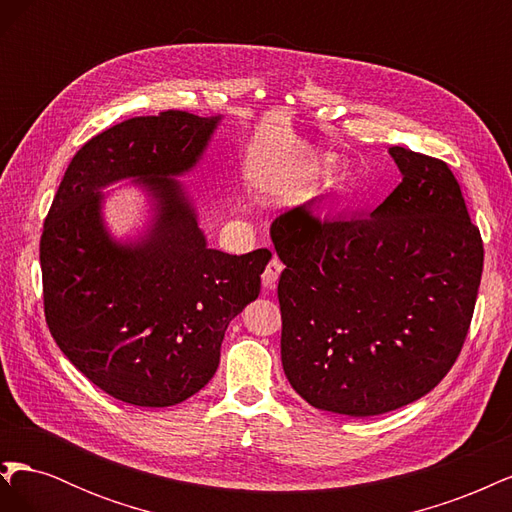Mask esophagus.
Here are the masks:
<instances>
[{
	"instance_id": "1",
	"label": "esophagus",
	"mask_w": 512,
	"mask_h": 512,
	"mask_svg": "<svg viewBox=\"0 0 512 512\" xmlns=\"http://www.w3.org/2000/svg\"><path fill=\"white\" fill-rule=\"evenodd\" d=\"M282 269H284L282 260L277 258V256H273V258L269 260V265H267L265 273H262V286H265V288H275L277 277H280Z\"/></svg>"
}]
</instances>
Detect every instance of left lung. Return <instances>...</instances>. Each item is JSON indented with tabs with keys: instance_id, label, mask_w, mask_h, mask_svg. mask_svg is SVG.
<instances>
[{
	"instance_id": "obj_1",
	"label": "left lung",
	"mask_w": 512,
	"mask_h": 512,
	"mask_svg": "<svg viewBox=\"0 0 512 512\" xmlns=\"http://www.w3.org/2000/svg\"><path fill=\"white\" fill-rule=\"evenodd\" d=\"M401 183L369 218L292 207L271 226L282 365L309 406L374 416L427 395L466 342L483 239L446 162L391 147Z\"/></svg>"
}]
</instances>
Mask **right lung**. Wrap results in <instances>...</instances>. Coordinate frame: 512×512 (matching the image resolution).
<instances>
[{"instance_id":"right-lung-1","label":"right lung","mask_w":512,"mask_h":512,"mask_svg":"<svg viewBox=\"0 0 512 512\" xmlns=\"http://www.w3.org/2000/svg\"><path fill=\"white\" fill-rule=\"evenodd\" d=\"M220 117L166 111L100 132L72 158L40 239L44 318L70 363L98 389L143 408L181 404L213 378L230 320L260 292L267 247H207L175 175L190 170ZM143 180L159 218L136 246L101 224L99 188Z\"/></svg>"}]
</instances>
